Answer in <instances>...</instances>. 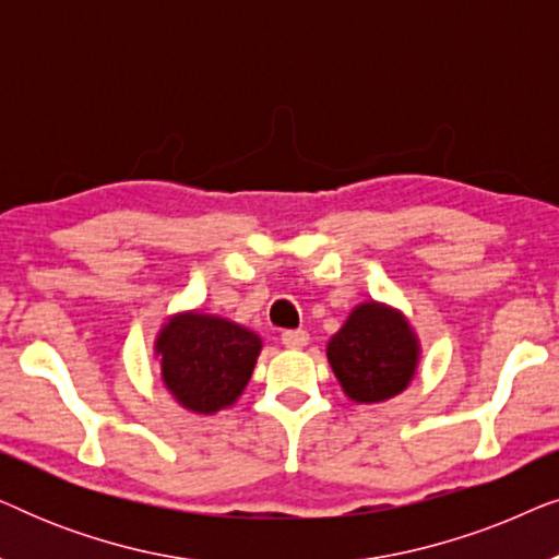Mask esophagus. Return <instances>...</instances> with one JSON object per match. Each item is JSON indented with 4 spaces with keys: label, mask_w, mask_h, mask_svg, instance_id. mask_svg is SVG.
I'll return each instance as SVG.
<instances>
[{
    "label": "esophagus",
    "mask_w": 559,
    "mask_h": 559,
    "mask_svg": "<svg viewBox=\"0 0 559 559\" xmlns=\"http://www.w3.org/2000/svg\"><path fill=\"white\" fill-rule=\"evenodd\" d=\"M310 335L308 331H285L282 333V343H285L287 348H305L308 346Z\"/></svg>",
    "instance_id": "1"
}]
</instances>
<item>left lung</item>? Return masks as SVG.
<instances>
[{
    "label": "left lung",
    "mask_w": 559,
    "mask_h": 559,
    "mask_svg": "<svg viewBox=\"0 0 559 559\" xmlns=\"http://www.w3.org/2000/svg\"><path fill=\"white\" fill-rule=\"evenodd\" d=\"M328 361L348 400L386 402L415 379L419 338L402 310L384 302H361L328 341Z\"/></svg>",
    "instance_id": "obj_1"
}]
</instances>
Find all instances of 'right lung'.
<instances>
[{
    "label": "right lung",
    "mask_w": 559,
    "mask_h": 559,
    "mask_svg": "<svg viewBox=\"0 0 559 559\" xmlns=\"http://www.w3.org/2000/svg\"><path fill=\"white\" fill-rule=\"evenodd\" d=\"M262 338L234 320L209 312H175L159 328L155 356L167 392L195 415L231 407L247 389Z\"/></svg>",
    "instance_id": "obj_1"
}]
</instances>
